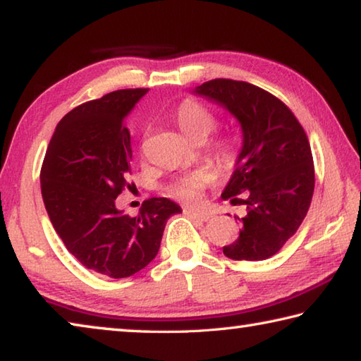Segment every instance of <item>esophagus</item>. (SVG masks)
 <instances>
[{
  "label": "esophagus",
  "instance_id": "34e87169",
  "mask_svg": "<svg viewBox=\"0 0 361 361\" xmlns=\"http://www.w3.org/2000/svg\"><path fill=\"white\" fill-rule=\"evenodd\" d=\"M185 213L188 216H192V218H197L200 219V221H209V219L212 218L210 213H205V212H195V210H185Z\"/></svg>",
  "mask_w": 361,
  "mask_h": 361
}]
</instances>
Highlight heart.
<instances>
[{"label":"heart","mask_w":361,"mask_h":361,"mask_svg":"<svg viewBox=\"0 0 361 361\" xmlns=\"http://www.w3.org/2000/svg\"><path fill=\"white\" fill-rule=\"evenodd\" d=\"M175 122L178 129L192 142L205 140L216 126V119L210 109H207L195 100H185L180 103V106L175 111ZM215 149L223 161H231L234 157V146L229 140H219L215 145ZM212 172H209V170H195L192 173L176 178L167 188V194L183 204H197L202 197V189L212 185Z\"/></svg>","instance_id":"heart-1"}]
</instances>
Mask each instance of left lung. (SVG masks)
I'll return each mask as SVG.
<instances>
[{
  "instance_id": "left-lung-1",
  "label": "left lung",
  "mask_w": 361,
  "mask_h": 361,
  "mask_svg": "<svg viewBox=\"0 0 361 361\" xmlns=\"http://www.w3.org/2000/svg\"><path fill=\"white\" fill-rule=\"evenodd\" d=\"M192 94L223 106L239 121L242 149L221 194L245 204L239 239L223 253L237 261L276 255L295 235L312 200L315 173L307 135L290 108L264 89L243 81L213 79ZM243 193L245 200L235 195Z\"/></svg>"
}]
</instances>
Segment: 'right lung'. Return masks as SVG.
<instances>
[{
    "mask_svg": "<svg viewBox=\"0 0 361 361\" xmlns=\"http://www.w3.org/2000/svg\"><path fill=\"white\" fill-rule=\"evenodd\" d=\"M148 89H124L82 103L57 124L41 169L49 219L84 267L130 277L156 258L167 219L181 213L166 197L145 200L137 216L116 209L130 172L124 119Z\"/></svg>",
    "mask_w": 361,
    "mask_h": 361,
    "instance_id": "add662e5",
    "label": "right lung"
}]
</instances>
